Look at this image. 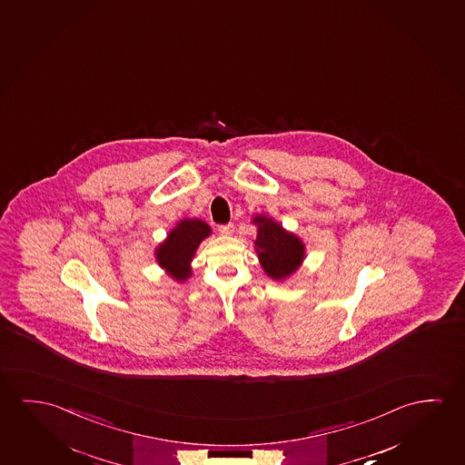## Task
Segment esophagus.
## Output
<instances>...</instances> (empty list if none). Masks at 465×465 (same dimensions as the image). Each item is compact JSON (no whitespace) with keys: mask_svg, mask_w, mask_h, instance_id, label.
I'll return each mask as SVG.
<instances>
[{"mask_svg":"<svg viewBox=\"0 0 465 465\" xmlns=\"http://www.w3.org/2000/svg\"><path fill=\"white\" fill-rule=\"evenodd\" d=\"M233 230H235L233 223H225V225L219 227V233H221V235H232Z\"/></svg>","mask_w":465,"mask_h":465,"instance_id":"1","label":"esophagus"}]
</instances>
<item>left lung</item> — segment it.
I'll list each match as a JSON object with an SVG mask.
<instances>
[{
	"instance_id": "1",
	"label": "left lung",
	"mask_w": 465,
	"mask_h": 465,
	"mask_svg": "<svg viewBox=\"0 0 465 465\" xmlns=\"http://www.w3.org/2000/svg\"><path fill=\"white\" fill-rule=\"evenodd\" d=\"M252 223L258 225L254 248L265 273L272 280H285L293 275L302 264L306 252L301 238L265 215H254Z\"/></svg>"
}]
</instances>
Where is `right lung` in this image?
Listing matches in <instances>:
<instances>
[{
  "instance_id": "add662e5",
  "label": "right lung",
  "mask_w": 465,
  "mask_h": 465,
  "mask_svg": "<svg viewBox=\"0 0 465 465\" xmlns=\"http://www.w3.org/2000/svg\"><path fill=\"white\" fill-rule=\"evenodd\" d=\"M211 235V227L200 219H183L156 248L157 264L177 282L192 277V261L201 242Z\"/></svg>"
}]
</instances>
